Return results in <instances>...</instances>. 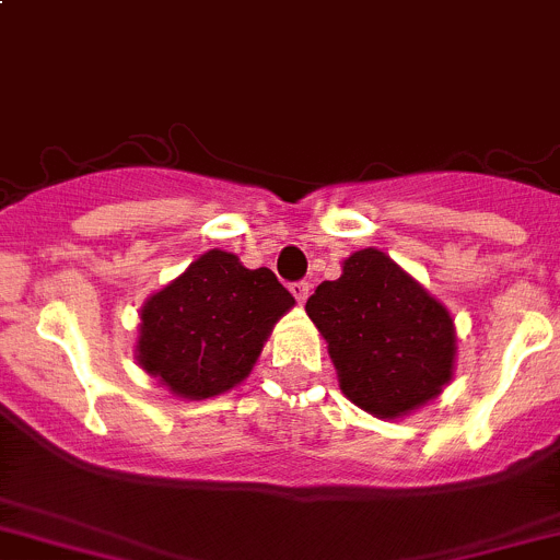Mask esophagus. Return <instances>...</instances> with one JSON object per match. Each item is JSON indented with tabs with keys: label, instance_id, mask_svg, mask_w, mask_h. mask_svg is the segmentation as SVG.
I'll use <instances>...</instances> for the list:
<instances>
[{
	"label": "esophagus",
	"instance_id": "esophagus-1",
	"mask_svg": "<svg viewBox=\"0 0 560 560\" xmlns=\"http://www.w3.org/2000/svg\"><path fill=\"white\" fill-rule=\"evenodd\" d=\"M308 290H312V284H308V281H292L290 284V292L295 295L298 303H306Z\"/></svg>",
	"mask_w": 560,
	"mask_h": 560
}]
</instances>
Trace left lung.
Returning <instances> with one entry per match:
<instances>
[{"label": "left lung", "mask_w": 560, "mask_h": 560, "mask_svg": "<svg viewBox=\"0 0 560 560\" xmlns=\"http://www.w3.org/2000/svg\"><path fill=\"white\" fill-rule=\"evenodd\" d=\"M306 312L328 341L345 396L372 416H405L452 380V314L377 248L345 259Z\"/></svg>", "instance_id": "8db88e82"}]
</instances>
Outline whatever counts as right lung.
Segmentation results:
<instances>
[{"label":"right lung","mask_w":560,"mask_h":560,"mask_svg":"<svg viewBox=\"0 0 560 560\" xmlns=\"http://www.w3.org/2000/svg\"><path fill=\"white\" fill-rule=\"evenodd\" d=\"M295 298L273 270H248L213 248L142 306L139 363L186 399L235 388Z\"/></svg>","instance_id":"1"}]
</instances>
